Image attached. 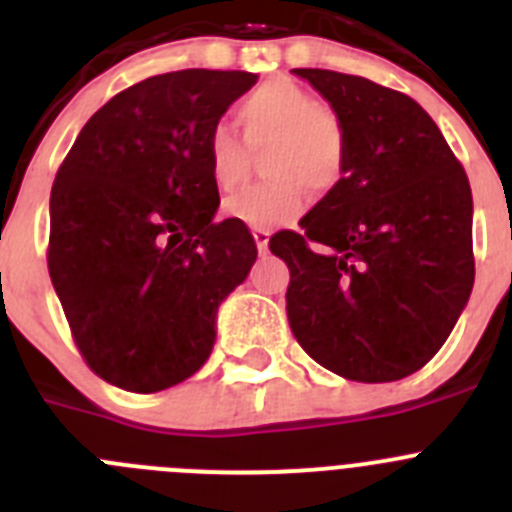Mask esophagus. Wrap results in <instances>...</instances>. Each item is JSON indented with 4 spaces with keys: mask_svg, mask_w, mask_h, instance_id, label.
I'll list each match as a JSON object with an SVG mask.
<instances>
[{
    "mask_svg": "<svg viewBox=\"0 0 512 512\" xmlns=\"http://www.w3.org/2000/svg\"><path fill=\"white\" fill-rule=\"evenodd\" d=\"M269 230L266 228H253V241H256V248H259V253H266V248H269Z\"/></svg>",
    "mask_w": 512,
    "mask_h": 512,
    "instance_id": "1",
    "label": "esophagus"
}]
</instances>
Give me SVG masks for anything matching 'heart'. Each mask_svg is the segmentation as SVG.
I'll return each mask as SVG.
<instances>
[{
  "mask_svg": "<svg viewBox=\"0 0 512 512\" xmlns=\"http://www.w3.org/2000/svg\"><path fill=\"white\" fill-rule=\"evenodd\" d=\"M235 120L215 122L205 151L217 189L230 192L243 182L248 148H261L269 182L225 200L223 212L251 228H274L295 220L307 205V187L328 194L348 174V128L338 110L289 79H271L241 99ZM247 140L242 143L240 135Z\"/></svg>",
  "mask_w": 512,
  "mask_h": 512,
  "instance_id": "b5f03b06",
  "label": "heart"
}]
</instances>
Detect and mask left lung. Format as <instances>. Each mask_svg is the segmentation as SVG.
I'll return each instance as SVG.
<instances>
[{
  "label": "left lung",
  "mask_w": 512,
  "mask_h": 512,
  "mask_svg": "<svg viewBox=\"0 0 512 512\" xmlns=\"http://www.w3.org/2000/svg\"><path fill=\"white\" fill-rule=\"evenodd\" d=\"M295 74L346 122L348 174L300 233L269 238L289 266V328L333 374L395 382L436 356L472 295L467 171L408 94L338 71Z\"/></svg>",
  "instance_id": "obj_1"
}]
</instances>
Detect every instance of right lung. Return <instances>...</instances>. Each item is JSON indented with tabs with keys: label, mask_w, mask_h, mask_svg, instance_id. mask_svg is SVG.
<instances>
[{
	"label": "right lung",
	"mask_w": 512,
	"mask_h": 512,
	"mask_svg": "<svg viewBox=\"0 0 512 512\" xmlns=\"http://www.w3.org/2000/svg\"><path fill=\"white\" fill-rule=\"evenodd\" d=\"M259 76L187 69L138 81L81 128L51 189L48 271L87 366L151 395L192 377L217 307L248 277L256 241L215 223L207 135Z\"/></svg>",
	"instance_id": "obj_1"
}]
</instances>
